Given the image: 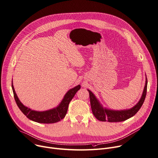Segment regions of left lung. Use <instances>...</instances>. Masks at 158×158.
I'll list each match as a JSON object with an SVG mask.
<instances>
[{
    "instance_id": "left-lung-1",
    "label": "left lung",
    "mask_w": 158,
    "mask_h": 158,
    "mask_svg": "<svg viewBox=\"0 0 158 158\" xmlns=\"http://www.w3.org/2000/svg\"><path fill=\"white\" fill-rule=\"evenodd\" d=\"M147 86L148 80L146 78L144 89L141 100H140L139 102L132 109L120 111H115L103 109L98 102V101L97 100V99L95 98L94 94L91 91L88 90L90 94V104L93 114L94 115L97 119L103 122L108 121L109 122H117L126 120L127 119L134 116L142 107L146 96Z\"/></svg>"
}]
</instances>
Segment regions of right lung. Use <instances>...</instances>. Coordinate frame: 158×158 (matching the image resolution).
Here are the masks:
<instances>
[{"mask_svg": "<svg viewBox=\"0 0 158 158\" xmlns=\"http://www.w3.org/2000/svg\"><path fill=\"white\" fill-rule=\"evenodd\" d=\"M80 85H78L73 89H70L64 95V98L61 101L59 106L55 109H51L49 110L43 111V112H38L32 110L31 109L25 107L24 105L19 101L18 97H17L14 86L12 85V89L14 94V97L15 101L17 105V106L21 110V112L30 120L38 122V123L42 124H52L55 122H59L63 119L68 110L69 103L72 100L76 93L80 89Z\"/></svg>", "mask_w": 158, "mask_h": 158, "instance_id": "add662e5", "label": "right lung"}]
</instances>
